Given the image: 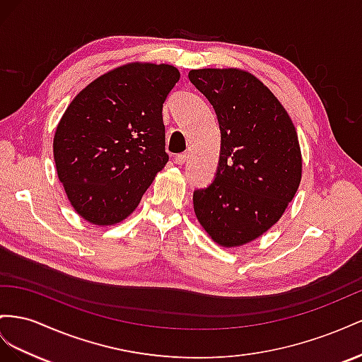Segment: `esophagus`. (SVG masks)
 Wrapping results in <instances>:
<instances>
[{"label":"esophagus","instance_id":"34e87169","mask_svg":"<svg viewBox=\"0 0 362 362\" xmlns=\"http://www.w3.org/2000/svg\"><path fill=\"white\" fill-rule=\"evenodd\" d=\"M187 159H188L187 153H180V154H175V156H174V162L177 165H183L185 162H187Z\"/></svg>","mask_w":362,"mask_h":362}]
</instances>
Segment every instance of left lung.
<instances>
[{
  "label": "left lung",
  "mask_w": 362,
  "mask_h": 362,
  "mask_svg": "<svg viewBox=\"0 0 362 362\" xmlns=\"http://www.w3.org/2000/svg\"><path fill=\"white\" fill-rule=\"evenodd\" d=\"M218 118V170L194 191V212L214 243L240 247L259 238L284 215L302 180L294 124L273 92L238 68H203L188 74Z\"/></svg>",
  "instance_id": "1"
}]
</instances>
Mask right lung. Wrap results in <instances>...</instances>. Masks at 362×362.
I'll list each match as a JSON object with an SVG mask.
<instances>
[{
	"label": "right lung",
	"instance_id": "add662e5",
	"mask_svg": "<svg viewBox=\"0 0 362 362\" xmlns=\"http://www.w3.org/2000/svg\"><path fill=\"white\" fill-rule=\"evenodd\" d=\"M179 78L173 65L132 62L90 81L69 103L53 153L68 200L86 221L126 220L168 162L162 106Z\"/></svg>",
	"mask_w": 362,
	"mask_h": 362
}]
</instances>
